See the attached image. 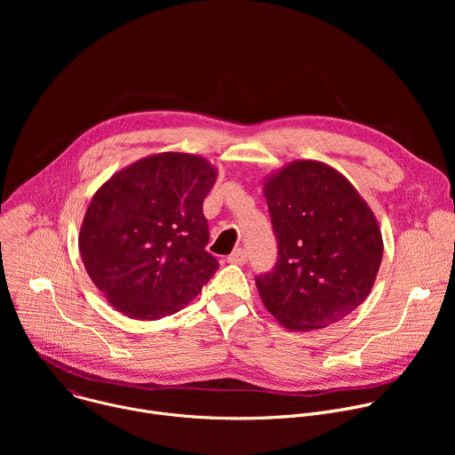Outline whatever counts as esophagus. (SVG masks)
Returning <instances> with one entry per match:
<instances>
[{
    "label": "esophagus",
    "mask_w": 455,
    "mask_h": 455,
    "mask_svg": "<svg viewBox=\"0 0 455 455\" xmlns=\"http://www.w3.org/2000/svg\"><path fill=\"white\" fill-rule=\"evenodd\" d=\"M228 263H232V265H244L246 263V251L243 248H235L228 255Z\"/></svg>",
    "instance_id": "1"
}]
</instances>
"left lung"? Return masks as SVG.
<instances>
[{"instance_id": "left-lung-1", "label": "left lung", "mask_w": 455, "mask_h": 455, "mask_svg": "<svg viewBox=\"0 0 455 455\" xmlns=\"http://www.w3.org/2000/svg\"><path fill=\"white\" fill-rule=\"evenodd\" d=\"M263 185L279 255L275 268L255 279L257 291L284 328H328L374 286L383 253L378 220L351 181L323 162H290Z\"/></svg>"}]
</instances>
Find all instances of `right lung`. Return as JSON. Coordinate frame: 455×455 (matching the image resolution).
Returning a JSON list of instances; mask_svg holds the SVG:
<instances>
[{
	"instance_id": "1",
	"label": "right lung",
	"mask_w": 455,
	"mask_h": 455,
	"mask_svg": "<svg viewBox=\"0 0 455 455\" xmlns=\"http://www.w3.org/2000/svg\"><path fill=\"white\" fill-rule=\"evenodd\" d=\"M218 169L190 153L140 158L104 181L84 214V268L122 315L155 320L196 297L218 270L204 200Z\"/></svg>"
}]
</instances>
